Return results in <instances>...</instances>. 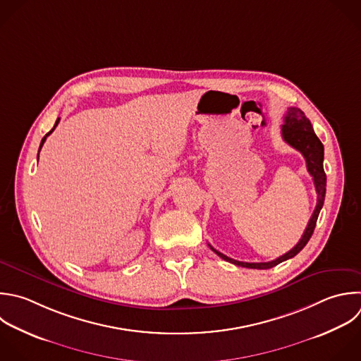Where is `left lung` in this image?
<instances>
[{
  "label": "left lung",
  "mask_w": 361,
  "mask_h": 361,
  "mask_svg": "<svg viewBox=\"0 0 361 361\" xmlns=\"http://www.w3.org/2000/svg\"><path fill=\"white\" fill-rule=\"evenodd\" d=\"M283 123L285 124L281 127V134H282L283 141L286 144H289L292 148L298 149L303 155V158L306 161L307 172L313 178L314 189H316V193H317L316 207H314V212H313V214H312V217L307 223V227L305 228V233H303L302 238L299 240V243L292 250H289L286 254L278 257L274 261H268V262H243V261H237V259H233V258L221 254L220 251L214 250L209 244L210 250L214 251L220 258H223L224 261H228L234 265H238V267L255 268V269H268V268H272V267L295 257L307 244L309 238L312 237L313 230L316 227L319 213L323 207L324 195H326V173H324V169H323V155H324L323 144L316 137L310 121L306 118L305 113L300 109L289 107L286 114H285Z\"/></svg>",
  "instance_id": "obj_1"
}]
</instances>
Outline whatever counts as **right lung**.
I'll return each instance as SVG.
<instances>
[{"label":"right lung","mask_w":361,"mask_h":361,"mask_svg":"<svg viewBox=\"0 0 361 361\" xmlns=\"http://www.w3.org/2000/svg\"><path fill=\"white\" fill-rule=\"evenodd\" d=\"M59 120H61V118H58V120H56V123H55V126H54V128H52V130H51V131H49V133H48V134H47V135H45V137H44V138H42V141H41V147H39V151H41V148H42V145H44V142H45V141H47V137H48V135H51V134H52V133H54V130H55V128H56V126H58V124H59ZM38 157H39V155H38Z\"/></svg>","instance_id":"obj_1"}]
</instances>
